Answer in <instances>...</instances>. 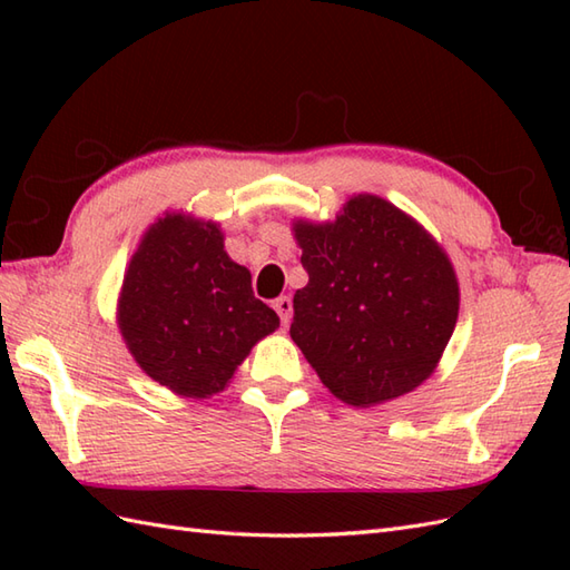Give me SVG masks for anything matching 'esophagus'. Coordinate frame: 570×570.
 <instances>
[{
	"label": "esophagus",
	"mask_w": 570,
	"mask_h": 570,
	"mask_svg": "<svg viewBox=\"0 0 570 570\" xmlns=\"http://www.w3.org/2000/svg\"><path fill=\"white\" fill-rule=\"evenodd\" d=\"M274 308L278 313V318H282V323L288 325V321H292V313H294V301L288 296H278L274 301Z\"/></svg>",
	"instance_id": "1"
}]
</instances>
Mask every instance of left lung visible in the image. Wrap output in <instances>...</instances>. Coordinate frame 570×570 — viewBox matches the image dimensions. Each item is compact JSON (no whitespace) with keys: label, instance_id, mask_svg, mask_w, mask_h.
I'll list each match as a JSON object with an SVG mask.
<instances>
[{"label":"left lung","instance_id":"left-lung-1","mask_svg":"<svg viewBox=\"0 0 570 570\" xmlns=\"http://www.w3.org/2000/svg\"><path fill=\"white\" fill-rule=\"evenodd\" d=\"M308 284L294 294L292 341L331 394L377 406L439 367L458 323L460 288L426 227L372 193L333 223L294 220Z\"/></svg>","mask_w":570,"mask_h":570}]
</instances>
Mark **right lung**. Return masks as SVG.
I'll return each mask as SVG.
<instances>
[{
	"instance_id": "obj_1",
	"label": "right lung",
	"mask_w": 570,
	"mask_h": 570,
	"mask_svg": "<svg viewBox=\"0 0 570 570\" xmlns=\"http://www.w3.org/2000/svg\"><path fill=\"white\" fill-rule=\"evenodd\" d=\"M117 328L154 382L200 402L225 390L278 316L254 298L252 274L229 259L220 225L166 213L131 254Z\"/></svg>"
}]
</instances>
